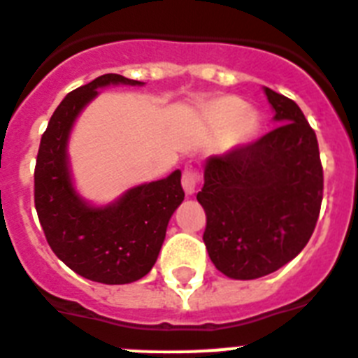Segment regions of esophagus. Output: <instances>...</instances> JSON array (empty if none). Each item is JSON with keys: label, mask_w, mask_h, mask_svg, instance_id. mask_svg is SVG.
Segmentation results:
<instances>
[{"label": "esophagus", "mask_w": 358, "mask_h": 358, "mask_svg": "<svg viewBox=\"0 0 358 358\" xmlns=\"http://www.w3.org/2000/svg\"><path fill=\"white\" fill-rule=\"evenodd\" d=\"M182 188H185L186 195H194L199 185V173L194 169H186L182 172Z\"/></svg>", "instance_id": "34e87169"}]
</instances>
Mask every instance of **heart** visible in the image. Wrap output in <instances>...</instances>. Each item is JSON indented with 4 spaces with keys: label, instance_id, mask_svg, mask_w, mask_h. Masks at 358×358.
<instances>
[{
    "label": "heart",
    "instance_id": "heart-1",
    "mask_svg": "<svg viewBox=\"0 0 358 358\" xmlns=\"http://www.w3.org/2000/svg\"><path fill=\"white\" fill-rule=\"evenodd\" d=\"M204 120L215 131L226 129L227 145H240L249 141L258 129L256 113L235 96H220L208 103Z\"/></svg>",
    "mask_w": 358,
    "mask_h": 358
}]
</instances>
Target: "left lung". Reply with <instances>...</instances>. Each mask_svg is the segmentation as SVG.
Returning a JSON list of instances; mask_svg holds the SVG:
<instances>
[{
	"mask_svg": "<svg viewBox=\"0 0 358 358\" xmlns=\"http://www.w3.org/2000/svg\"><path fill=\"white\" fill-rule=\"evenodd\" d=\"M278 127L204 163L197 201L206 211L204 243L215 267L233 280L274 273L303 251L322 201L314 129L294 100L264 87Z\"/></svg>",
	"mask_w": 358,
	"mask_h": 358,
	"instance_id": "left-lung-1",
	"label": "left lung"
}]
</instances>
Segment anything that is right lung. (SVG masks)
<instances>
[{"instance_id":"1","label":"right lung","mask_w":358,"mask_h":358,"mask_svg":"<svg viewBox=\"0 0 358 358\" xmlns=\"http://www.w3.org/2000/svg\"><path fill=\"white\" fill-rule=\"evenodd\" d=\"M143 85L107 73L71 91L41 138L36 210L50 248L71 271L106 285H125L150 273L170 217L185 201L181 170L127 189L107 206H93L73 185L68 141L75 120L107 85Z\"/></svg>"}]
</instances>
